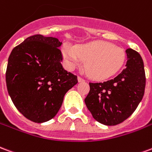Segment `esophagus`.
Returning a JSON list of instances; mask_svg holds the SVG:
<instances>
[{
  "label": "esophagus",
  "mask_w": 152,
  "mask_h": 152,
  "mask_svg": "<svg viewBox=\"0 0 152 152\" xmlns=\"http://www.w3.org/2000/svg\"><path fill=\"white\" fill-rule=\"evenodd\" d=\"M77 80H78L79 83H81V82H85V79H83V77H77Z\"/></svg>",
  "instance_id": "34e87169"
}]
</instances>
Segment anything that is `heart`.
Segmentation results:
<instances>
[{
	"instance_id": "heart-1",
	"label": "heart",
	"mask_w": 152,
	"mask_h": 152,
	"mask_svg": "<svg viewBox=\"0 0 152 152\" xmlns=\"http://www.w3.org/2000/svg\"><path fill=\"white\" fill-rule=\"evenodd\" d=\"M62 56L66 68L74 69L85 61V69L95 79H106L116 75L126 61L125 51L107 42H93L76 48L66 45Z\"/></svg>"
}]
</instances>
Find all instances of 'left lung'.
Wrapping results in <instances>:
<instances>
[{
	"instance_id": "left-lung-1",
	"label": "left lung",
	"mask_w": 152,
	"mask_h": 152,
	"mask_svg": "<svg viewBox=\"0 0 152 152\" xmlns=\"http://www.w3.org/2000/svg\"><path fill=\"white\" fill-rule=\"evenodd\" d=\"M126 67L113 79L90 83L85 99L88 110L98 122L116 126L123 122L137 108L144 95V65L140 54L128 48Z\"/></svg>"
}]
</instances>
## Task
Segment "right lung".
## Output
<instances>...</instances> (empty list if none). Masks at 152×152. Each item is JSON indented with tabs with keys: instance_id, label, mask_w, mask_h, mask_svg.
<instances>
[{
	"instance_id": "obj_1",
	"label": "right lung",
	"mask_w": 152,
	"mask_h": 152,
	"mask_svg": "<svg viewBox=\"0 0 152 152\" xmlns=\"http://www.w3.org/2000/svg\"><path fill=\"white\" fill-rule=\"evenodd\" d=\"M62 43L54 37L30 36L14 48L8 59V93L18 111L31 121L55 117L65 93L77 77L62 67Z\"/></svg>"
}]
</instances>
